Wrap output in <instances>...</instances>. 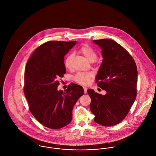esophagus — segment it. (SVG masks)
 I'll list each match as a JSON object with an SVG mask.
<instances>
[{"label": "esophagus", "mask_w": 156, "mask_h": 156, "mask_svg": "<svg viewBox=\"0 0 156 156\" xmlns=\"http://www.w3.org/2000/svg\"><path fill=\"white\" fill-rule=\"evenodd\" d=\"M83 89H84V94H86V93H87V88L86 87H83Z\"/></svg>", "instance_id": "34e87169"}]
</instances>
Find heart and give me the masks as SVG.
<instances>
[{
	"instance_id": "obj_1",
	"label": "heart",
	"mask_w": 156,
	"mask_h": 156,
	"mask_svg": "<svg viewBox=\"0 0 156 156\" xmlns=\"http://www.w3.org/2000/svg\"><path fill=\"white\" fill-rule=\"evenodd\" d=\"M80 52L83 55L86 59L89 62H94L97 57V53L96 51L89 44H85L83 45L79 50ZM73 57V54H69L64 61V66L67 69L71 68L72 60ZM94 73L91 72L86 73H78L73 78V80L77 83L81 85H87L90 83L91 78L93 77Z\"/></svg>"
}]
</instances>
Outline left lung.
I'll use <instances>...</instances> for the list:
<instances>
[{"mask_svg": "<svg viewBox=\"0 0 156 156\" xmlns=\"http://www.w3.org/2000/svg\"><path fill=\"white\" fill-rule=\"evenodd\" d=\"M94 43L101 47L103 57L96 83L107 94L88 89L90 108L97 124L113 126L124 120L136 98L137 66L129 52L114 40H96Z\"/></svg>", "mask_w": 156, "mask_h": 156, "instance_id": "8db88e82", "label": "left lung"}]
</instances>
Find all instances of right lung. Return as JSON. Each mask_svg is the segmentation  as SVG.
Here are the masks:
<instances>
[{"instance_id":"1","label":"right lung","mask_w":156,"mask_h":156,"mask_svg":"<svg viewBox=\"0 0 156 156\" xmlns=\"http://www.w3.org/2000/svg\"><path fill=\"white\" fill-rule=\"evenodd\" d=\"M76 43L46 42L35 50L26 65L23 91L30 110L40 124L49 128L59 129L71 122L73 107L84 92L81 86L74 83L65 92L57 90L66 73L64 57Z\"/></svg>"}]
</instances>
